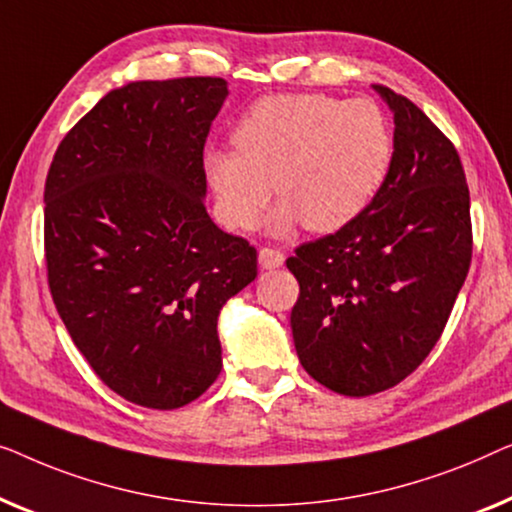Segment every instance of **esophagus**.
Wrapping results in <instances>:
<instances>
[{
    "instance_id": "obj_1",
    "label": "esophagus",
    "mask_w": 512,
    "mask_h": 512,
    "mask_svg": "<svg viewBox=\"0 0 512 512\" xmlns=\"http://www.w3.org/2000/svg\"><path fill=\"white\" fill-rule=\"evenodd\" d=\"M259 264H262V269L266 271L278 269V266L285 264V255L276 248H259Z\"/></svg>"
}]
</instances>
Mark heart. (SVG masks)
Returning a JSON list of instances; mask_svg holds the SVG:
<instances>
[{
    "instance_id": "obj_1",
    "label": "heart",
    "mask_w": 512,
    "mask_h": 512,
    "mask_svg": "<svg viewBox=\"0 0 512 512\" xmlns=\"http://www.w3.org/2000/svg\"><path fill=\"white\" fill-rule=\"evenodd\" d=\"M236 150L204 155L222 220L239 232L259 225L273 197V234L304 225L334 234L355 222L383 190L394 162V132L373 99L285 92L255 102L236 122Z\"/></svg>"
}]
</instances>
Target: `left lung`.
Segmentation results:
<instances>
[{
    "mask_svg": "<svg viewBox=\"0 0 512 512\" xmlns=\"http://www.w3.org/2000/svg\"><path fill=\"white\" fill-rule=\"evenodd\" d=\"M383 190L348 227L287 257L292 336L308 376L345 397L399 385L441 338L471 266V197L452 141L403 95Z\"/></svg>",
    "mask_w": 512,
    "mask_h": 512,
    "instance_id": "left-lung-1",
    "label": "left lung"
}]
</instances>
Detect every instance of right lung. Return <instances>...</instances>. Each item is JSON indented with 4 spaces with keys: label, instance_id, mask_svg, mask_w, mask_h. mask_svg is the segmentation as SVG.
Masks as SVG:
<instances>
[{
    "label": "right lung",
    "instance_id": "1",
    "mask_svg": "<svg viewBox=\"0 0 512 512\" xmlns=\"http://www.w3.org/2000/svg\"><path fill=\"white\" fill-rule=\"evenodd\" d=\"M225 97L213 76L111 90L46 176L57 313L99 380L143 408H181L215 383L220 308L257 276V250L204 206V143Z\"/></svg>",
    "mask_w": 512,
    "mask_h": 512
}]
</instances>
